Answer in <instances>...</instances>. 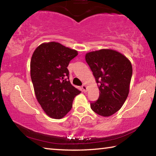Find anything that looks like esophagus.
Returning <instances> with one entry per match:
<instances>
[{
  "mask_svg": "<svg viewBox=\"0 0 156 156\" xmlns=\"http://www.w3.org/2000/svg\"><path fill=\"white\" fill-rule=\"evenodd\" d=\"M82 89H83V91L84 92V93H85V92H87V86H86V85L83 84L82 85Z\"/></svg>",
  "mask_w": 156,
  "mask_h": 156,
  "instance_id": "1",
  "label": "esophagus"
}]
</instances>
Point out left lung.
Segmentation results:
<instances>
[{
    "label": "left lung",
    "instance_id": "1",
    "mask_svg": "<svg viewBox=\"0 0 156 156\" xmlns=\"http://www.w3.org/2000/svg\"><path fill=\"white\" fill-rule=\"evenodd\" d=\"M89 65L100 90L98 100L90 102L96 114L109 117L119 111L128 97L132 66L128 58L112 49H101L86 54Z\"/></svg>",
    "mask_w": 156,
    "mask_h": 156
}]
</instances>
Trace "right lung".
<instances>
[{"label": "right lung", "instance_id": "add662e5", "mask_svg": "<svg viewBox=\"0 0 156 156\" xmlns=\"http://www.w3.org/2000/svg\"><path fill=\"white\" fill-rule=\"evenodd\" d=\"M78 51L55 41L35 49L30 62V75L37 100L47 115L64 117L72 108L74 98L81 92L69 81L67 67Z\"/></svg>", "mask_w": 156, "mask_h": 156}]
</instances>
